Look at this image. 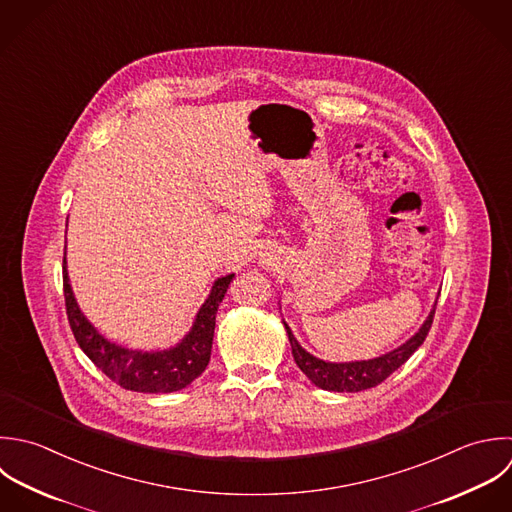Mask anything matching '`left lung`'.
Masks as SVG:
<instances>
[{"label": "left lung", "mask_w": 512, "mask_h": 512, "mask_svg": "<svg viewBox=\"0 0 512 512\" xmlns=\"http://www.w3.org/2000/svg\"><path fill=\"white\" fill-rule=\"evenodd\" d=\"M435 307L437 301L429 313V317L425 319V323L419 327V331L407 339L403 345L395 347L393 351H387L385 355L367 359V361H345V363H331V361H323L315 355H311L309 351H305L297 337L293 335L291 327L283 321L289 343H291V353L293 359L297 363V367L309 377V381L323 389V391H335V393H359L371 387H377L379 383H383L389 375H393L403 363H407V359L423 345L425 337L429 335V329L433 325V317H435Z\"/></svg>", "instance_id": "left-lung-1"}]
</instances>
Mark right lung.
<instances>
[{
	"label": "right lung",
	"instance_id": "right-lung-1",
	"mask_svg": "<svg viewBox=\"0 0 512 512\" xmlns=\"http://www.w3.org/2000/svg\"><path fill=\"white\" fill-rule=\"evenodd\" d=\"M235 273L217 277L205 303L199 307L189 333L163 351L127 349L105 339L83 315L73 295L67 259L63 253V295L69 327L81 351L113 383L135 393H173L191 385L207 367L213 345L215 315Z\"/></svg>",
	"mask_w": 512,
	"mask_h": 512
}]
</instances>
